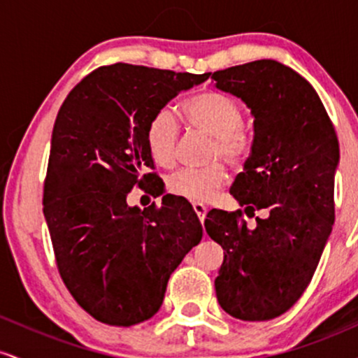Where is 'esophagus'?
Masks as SVG:
<instances>
[{
  "label": "esophagus",
  "instance_id": "obj_1",
  "mask_svg": "<svg viewBox=\"0 0 358 358\" xmlns=\"http://www.w3.org/2000/svg\"><path fill=\"white\" fill-rule=\"evenodd\" d=\"M192 210H194L196 215H198L199 222L204 223V218H206V213H208V208L204 206L203 203H194L192 204Z\"/></svg>",
  "mask_w": 358,
  "mask_h": 358
}]
</instances>
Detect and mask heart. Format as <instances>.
I'll return each instance as SVG.
<instances>
[{
	"label": "heart",
	"mask_w": 358,
	"mask_h": 358,
	"mask_svg": "<svg viewBox=\"0 0 358 358\" xmlns=\"http://www.w3.org/2000/svg\"><path fill=\"white\" fill-rule=\"evenodd\" d=\"M184 113L194 128L206 131L215 138L213 155H222L228 162H240L247 154L243 113L231 98L222 92H201L184 103ZM180 123L171 108L157 111L147 127V147L152 159L162 167L174 166L178 160ZM228 174L222 166L206 169H180L167 179L172 194L194 203H206L216 194Z\"/></svg>",
	"instance_id": "1"
}]
</instances>
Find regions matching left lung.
<instances>
[{
	"instance_id": "left-lung-1",
	"label": "left lung",
	"mask_w": 358,
	"mask_h": 358,
	"mask_svg": "<svg viewBox=\"0 0 358 358\" xmlns=\"http://www.w3.org/2000/svg\"><path fill=\"white\" fill-rule=\"evenodd\" d=\"M218 90L236 96L254 116V143L230 194L242 210H211L208 235L224 250L216 298L243 321L277 318L311 282L335 222V171L340 147L320 96L306 79L262 59L216 71Z\"/></svg>"
}]
</instances>
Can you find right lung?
I'll list each match as a JSON object with an SVG mask.
<instances>
[{
    "label": "right lung",
    "mask_w": 358,
    "mask_h": 358,
    "mask_svg": "<svg viewBox=\"0 0 358 358\" xmlns=\"http://www.w3.org/2000/svg\"><path fill=\"white\" fill-rule=\"evenodd\" d=\"M206 74L103 66L87 74L60 106L43 184V215L59 274L94 320L131 327L162 306L167 280L203 238L186 199L128 206L135 186L160 194L147 147V127L180 91ZM147 191V189H145Z\"/></svg>",
    "instance_id": "right-lung-1"
}]
</instances>
